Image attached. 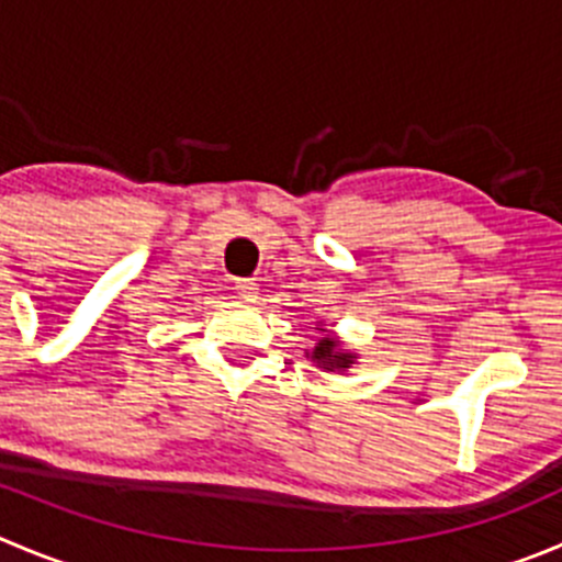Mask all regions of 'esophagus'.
Wrapping results in <instances>:
<instances>
[{"instance_id": "obj_1", "label": "esophagus", "mask_w": 562, "mask_h": 562, "mask_svg": "<svg viewBox=\"0 0 562 562\" xmlns=\"http://www.w3.org/2000/svg\"><path fill=\"white\" fill-rule=\"evenodd\" d=\"M234 290H237V295H243L245 301H256V295H259V286H256L250 278H237V281H234Z\"/></svg>"}]
</instances>
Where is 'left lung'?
Instances as JSON below:
<instances>
[{"label":"left lung","mask_w":562,"mask_h":562,"mask_svg":"<svg viewBox=\"0 0 562 562\" xmlns=\"http://www.w3.org/2000/svg\"><path fill=\"white\" fill-rule=\"evenodd\" d=\"M314 358H317V364H323L325 370H345V367L352 364V358L356 356H350V352H341L339 345H336L330 336H323V339H319V345L314 347Z\"/></svg>","instance_id":"8db88e82"}]
</instances>
